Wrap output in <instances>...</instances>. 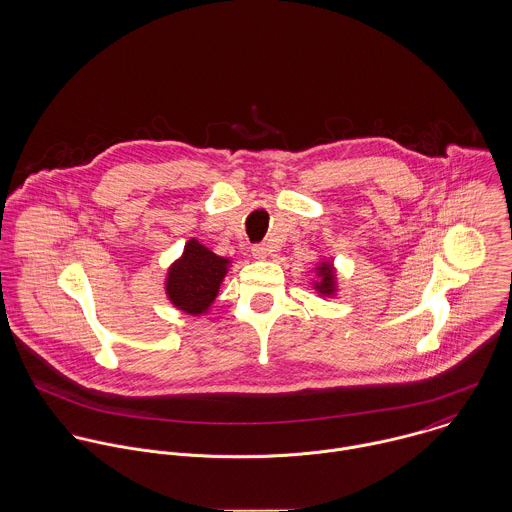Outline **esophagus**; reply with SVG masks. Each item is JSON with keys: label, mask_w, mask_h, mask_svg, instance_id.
Returning <instances> with one entry per match:
<instances>
[{"label": "esophagus", "mask_w": 512, "mask_h": 512, "mask_svg": "<svg viewBox=\"0 0 512 512\" xmlns=\"http://www.w3.org/2000/svg\"><path fill=\"white\" fill-rule=\"evenodd\" d=\"M270 254V248L266 244H254L252 246V256L258 258V260H266Z\"/></svg>", "instance_id": "esophagus-1"}]
</instances>
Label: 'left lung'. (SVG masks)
Wrapping results in <instances>:
<instances>
[{
	"instance_id": "8db88e82",
	"label": "left lung",
	"mask_w": 512,
	"mask_h": 512,
	"mask_svg": "<svg viewBox=\"0 0 512 512\" xmlns=\"http://www.w3.org/2000/svg\"><path fill=\"white\" fill-rule=\"evenodd\" d=\"M319 276H321V282L315 284L317 292L323 293V295H329V293L335 292V282H333V268L331 264H323L319 268Z\"/></svg>"
}]
</instances>
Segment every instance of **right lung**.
Listing matches in <instances>:
<instances>
[{"label": "right lung", "mask_w": 512, "mask_h": 512, "mask_svg": "<svg viewBox=\"0 0 512 512\" xmlns=\"http://www.w3.org/2000/svg\"><path fill=\"white\" fill-rule=\"evenodd\" d=\"M228 260L220 258L197 240H189L183 258L167 274V295L171 303L191 315L209 309L219 293Z\"/></svg>", "instance_id": "1"}]
</instances>
